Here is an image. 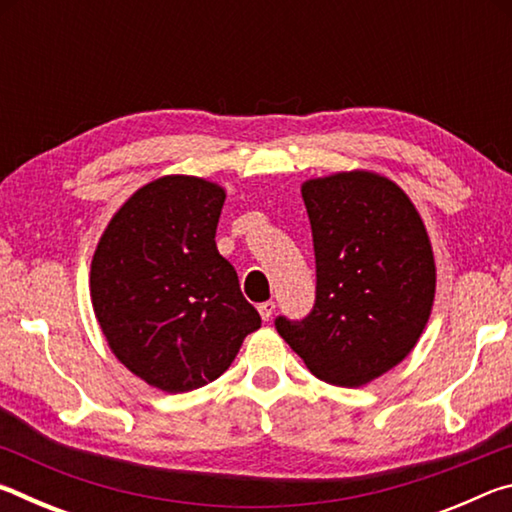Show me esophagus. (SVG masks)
I'll return each instance as SVG.
<instances>
[{
    "label": "esophagus",
    "mask_w": 512,
    "mask_h": 512,
    "mask_svg": "<svg viewBox=\"0 0 512 512\" xmlns=\"http://www.w3.org/2000/svg\"><path fill=\"white\" fill-rule=\"evenodd\" d=\"M257 311H259V316H262V320H271L273 318V311H275V302L273 300H266V302H262V305L257 307Z\"/></svg>",
    "instance_id": "34e87169"
}]
</instances>
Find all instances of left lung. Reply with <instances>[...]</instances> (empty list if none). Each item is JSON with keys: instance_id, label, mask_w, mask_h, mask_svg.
I'll list each match as a JSON object with an SVG mask.
<instances>
[{"instance_id": "left-lung-1", "label": "left lung", "mask_w": 512, "mask_h": 512, "mask_svg": "<svg viewBox=\"0 0 512 512\" xmlns=\"http://www.w3.org/2000/svg\"><path fill=\"white\" fill-rule=\"evenodd\" d=\"M316 255V302L275 329L311 375L357 388L397 366L427 325L436 264L418 210L370 171L302 185Z\"/></svg>"}]
</instances>
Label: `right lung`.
<instances>
[{
	"label": "right lung",
	"mask_w": 512,
	"mask_h": 512,
	"mask_svg": "<svg viewBox=\"0 0 512 512\" xmlns=\"http://www.w3.org/2000/svg\"><path fill=\"white\" fill-rule=\"evenodd\" d=\"M223 201L203 178H158L119 207L94 250L90 296L110 350L160 391L221 377L262 325L216 250Z\"/></svg>",
	"instance_id": "right-lung-1"
}]
</instances>
